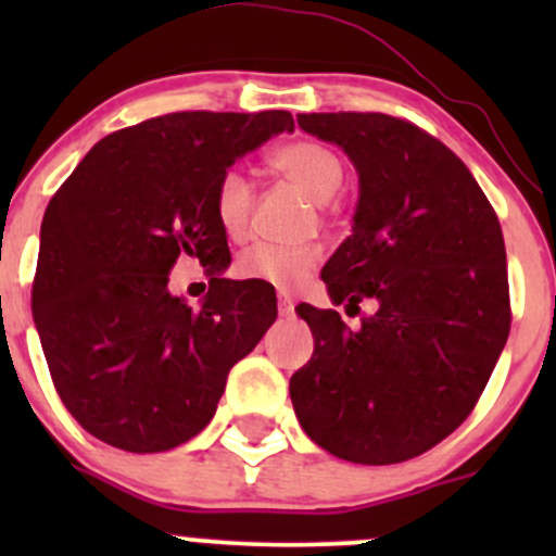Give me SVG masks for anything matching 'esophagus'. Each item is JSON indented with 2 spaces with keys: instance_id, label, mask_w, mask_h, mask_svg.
<instances>
[{
  "instance_id": "34e87169",
  "label": "esophagus",
  "mask_w": 556,
  "mask_h": 556,
  "mask_svg": "<svg viewBox=\"0 0 556 556\" xmlns=\"http://www.w3.org/2000/svg\"><path fill=\"white\" fill-rule=\"evenodd\" d=\"M292 308H295L292 298L287 292H279V316H292Z\"/></svg>"
}]
</instances>
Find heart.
<instances>
[{
  "instance_id": "b5f03b06",
  "label": "heart",
  "mask_w": 556,
  "mask_h": 556,
  "mask_svg": "<svg viewBox=\"0 0 556 556\" xmlns=\"http://www.w3.org/2000/svg\"><path fill=\"white\" fill-rule=\"evenodd\" d=\"M266 164L287 182L298 185L316 203L331 201L344 182V162L318 140H290V143L274 149ZM253 201H256L253 185L240 169H227L219 177L214 190V214L227 238H245ZM316 266L318 253L314 248L253 245L238 258L240 277L258 279L277 290H292V287L303 285Z\"/></svg>"
}]
</instances>
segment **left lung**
Returning a JSON list of instances; mask_svg holds the SVG:
<instances>
[{
	"instance_id": "obj_1",
	"label": "left lung",
	"mask_w": 556,
	"mask_h": 556,
	"mask_svg": "<svg viewBox=\"0 0 556 556\" xmlns=\"http://www.w3.org/2000/svg\"><path fill=\"white\" fill-rule=\"evenodd\" d=\"M298 125L358 169L353 235L321 279L337 305L371 298L376 311L353 331L337 311L300 303L316 344L290 379L292 407L334 457L410 460L470 416L507 342L500 219L460 159L407 119L329 112Z\"/></svg>"
}]
</instances>
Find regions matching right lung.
Returning <instances> with one entry per match:
<instances>
[{
	"label": "right lung",
	"instance_id": "add662e5",
	"mask_svg": "<svg viewBox=\"0 0 556 556\" xmlns=\"http://www.w3.org/2000/svg\"><path fill=\"white\" fill-rule=\"evenodd\" d=\"M290 112H175L101 138L41 222L34 321L54 389L78 424L127 452L206 429L227 374L277 318L269 287L222 277L219 177ZM180 255L213 274L198 309L168 295Z\"/></svg>",
	"mask_w": 556,
	"mask_h": 556
}]
</instances>
